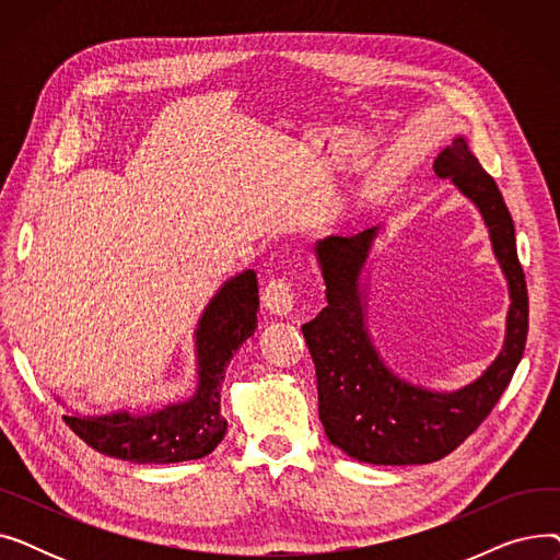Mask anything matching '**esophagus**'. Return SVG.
Here are the masks:
<instances>
[{
  "label": "esophagus",
  "mask_w": 560,
  "mask_h": 560,
  "mask_svg": "<svg viewBox=\"0 0 560 560\" xmlns=\"http://www.w3.org/2000/svg\"><path fill=\"white\" fill-rule=\"evenodd\" d=\"M262 306L277 317H288L295 306V290L285 279H275L262 290Z\"/></svg>",
  "instance_id": "obj_1"
}]
</instances>
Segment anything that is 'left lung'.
I'll return each mask as SVG.
<instances>
[{
	"label": "left lung",
	"mask_w": 560,
	"mask_h": 560,
	"mask_svg": "<svg viewBox=\"0 0 560 560\" xmlns=\"http://www.w3.org/2000/svg\"><path fill=\"white\" fill-rule=\"evenodd\" d=\"M438 179L475 203L509 285L504 345L494 361L456 390H433L388 368L368 325L370 262L378 235L325 238L315 247L329 306L306 322L302 334L317 374L319 420L329 443L361 463L424 465L452 454L492 410L522 361L528 331V298L517 260L515 226L492 176L456 136L433 161Z\"/></svg>",
	"instance_id": "left-lung-1"
}]
</instances>
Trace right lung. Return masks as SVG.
I'll return each instance as SVG.
<instances>
[{"mask_svg": "<svg viewBox=\"0 0 560 560\" xmlns=\"http://www.w3.org/2000/svg\"><path fill=\"white\" fill-rule=\"evenodd\" d=\"M256 315V272L243 270L218 288L197 319L192 336L197 388L188 399L170 401L147 413L120 408L102 416H81L68 410V416H63L66 422L85 445L100 454L138 465H165L209 456L226 433V420L220 408L226 365L243 342L254 336L258 327Z\"/></svg>", "mask_w": 560, "mask_h": 560, "instance_id": "obj_1", "label": "right lung"}]
</instances>
